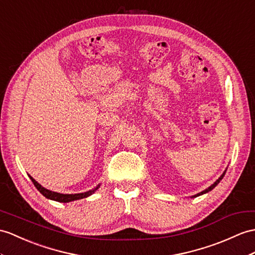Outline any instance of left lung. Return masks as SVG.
Segmentation results:
<instances>
[{
    "label": "left lung",
    "mask_w": 255,
    "mask_h": 255,
    "mask_svg": "<svg viewBox=\"0 0 255 255\" xmlns=\"http://www.w3.org/2000/svg\"><path fill=\"white\" fill-rule=\"evenodd\" d=\"M225 173H226V170H225V172L224 173H223V174L220 176V178L219 179H217V181L214 183V184H212V185H211L210 186V187L209 188H207V189H204L203 191H201V192H199V194H197V195H195V196H192V198H195V197H198V196H201V195H203V194H207V192H209V191H211V190H212L214 187H215V186L217 185V184H219L221 181H222V178L223 177H224V175H225Z\"/></svg>",
    "instance_id": "8db88e82"
}]
</instances>
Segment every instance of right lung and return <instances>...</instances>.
<instances>
[{
  "label": "right lung",
  "mask_w": 255,
  "mask_h": 255,
  "mask_svg": "<svg viewBox=\"0 0 255 255\" xmlns=\"http://www.w3.org/2000/svg\"><path fill=\"white\" fill-rule=\"evenodd\" d=\"M29 177H30L31 181H32V183L34 184L36 189H38L43 196H44L45 198H47V199H51V200H54V201H58V202H70V201H74V200L83 199V198H86V197H89V196L94 194V192L99 188V185H98V186H96L94 189L89 190V191H86V192H81V194H71V195L59 194V192L52 191V190H48V189L44 188V187H43V186H41L38 182H36L34 178H32L30 175H29Z\"/></svg>",
  "instance_id": "obj_1"
}]
</instances>
